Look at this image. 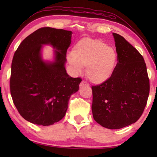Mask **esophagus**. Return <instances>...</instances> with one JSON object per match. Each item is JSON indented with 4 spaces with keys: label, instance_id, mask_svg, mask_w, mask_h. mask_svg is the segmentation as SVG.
Instances as JSON below:
<instances>
[{
    "label": "esophagus",
    "instance_id": "esophagus-1",
    "mask_svg": "<svg viewBox=\"0 0 157 157\" xmlns=\"http://www.w3.org/2000/svg\"><path fill=\"white\" fill-rule=\"evenodd\" d=\"M89 86V84L87 83L86 82H85V81H82L80 84H79V87H83V86Z\"/></svg>",
    "mask_w": 157,
    "mask_h": 157
}]
</instances>
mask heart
<instances>
[{"instance_id": "1", "label": "heart", "mask_w": 157, "mask_h": 157, "mask_svg": "<svg viewBox=\"0 0 157 157\" xmlns=\"http://www.w3.org/2000/svg\"><path fill=\"white\" fill-rule=\"evenodd\" d=\"M70 64L80 73L86 66V75L96 84L105 83L113 75L118 63V55L113 48L101 39L86 37L79 40L68 56Z\"/></svg>"}]
</instances>
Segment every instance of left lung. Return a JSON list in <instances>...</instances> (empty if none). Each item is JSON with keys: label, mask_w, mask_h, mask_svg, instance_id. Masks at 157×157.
<instances>
[{"label": "left lung", "mask_w": 157, "mask_h": 157, "mask_svg": "<svg viewBox=\"0 0 157 157\" xmlns=\"http://www.w3.org/2000/svg\"><path fill=\"white\" fill-rule=\"evenodd\" d=\"M118 63L112 77L93 86L94 120L116 129L136 123L141 116L150 93L147 68L139 52L120 34L113 33Z\"/></svg>", "instance_id": "left-lung-1"}]
</instances>
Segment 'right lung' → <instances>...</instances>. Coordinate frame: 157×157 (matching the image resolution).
<instances>
[{"instance_id":"add662e5","label":"right lung","mask_w":157,"mask_h":157,"mask_svg":"<svg viewBox=\"0 0 157 157\" xmlns=\"http://www.w3.org/2000/svg\"><path fill=\"white\" fill-rule=\"evenodd\" d=\"M73 33L42 28L21 42L12 62L10 92L21 116L33 124L48 126L64 117L71 95L79 90V78L68 75L66 52ZM44 44L54 50V60L45 61Z\"/></svg>"}]
</instances>
